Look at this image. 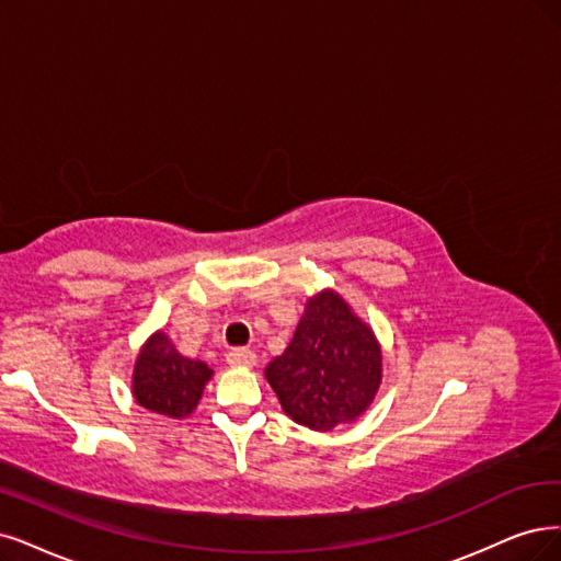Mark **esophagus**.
Wrapping results in <instances>:
<instances>
[{
  "instance_id": "esophagus-1",
  "label": "esophagus",
  "mask_w": 561,
  "mask_h": 561,
  "mask_svg": "<svg viewBox=\"0 0 561 561\" xmlns=\"http://www.w3.org/2000/svg\"><path fill=\"white\" fill-rule=\"evenodd\" d=\"M226 363L231 367H254L256 365V354L249 348H233L226 354Z\"/></svg>"
}]
</instances>
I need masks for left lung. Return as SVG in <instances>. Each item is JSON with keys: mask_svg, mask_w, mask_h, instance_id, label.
Here are the masks:
<instances>
[{"mask_svg": "<svg viewBox=\"0 0 561 561\" xmlns=\"http://www.w3.org/2000/svg\"><path fill=\"white\" fill-rule=\"evenodd\" d=\"M286 416L328 432L356 421L381 386V346L348 302L325 288L309 298L291 344L265 367Z\"/></svg>", "mask_w": 561, "mask_h": 561, "instance_id": "8db88e82", "label": "left lung"}]
</instances>
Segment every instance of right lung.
<instances>
[{
    "instance_id": "1",
    "label": "right lung",
    "mask_w": 561,
    "mask_h": 561,
    "mask_svg": "<svg viewBox=\"0 0 561 561\" xmlns=\"http://www.w3.org/2000/svg\"><path fill=\"white\" fill-rule=\"evenodd\" d=\"M210 377V367L203 360L184 358L171 337L157 330L136 358L134 398L142 409L169 419H184L196 409Z\"/></svg>"
}]
</instances>
